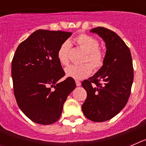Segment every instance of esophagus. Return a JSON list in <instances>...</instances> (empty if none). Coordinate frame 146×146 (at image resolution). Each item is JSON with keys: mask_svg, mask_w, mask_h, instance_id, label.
<instances>
[{"mask_svg": "<svg viewBox=\"0 0 146 146\" xmlns=\"http://www.w3.org/2000/svg\"><path fill=\"white\" fill-rule=\"evenodd\" d=\"M76 85H77V86H81V82H80V81L78 80H76Z\"/></svg>", "mask_w": 146, "mask_h": 146, "instance_id": "34e87169", "label": "esophagus"}]
</instances>
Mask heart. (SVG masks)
<instances>
[{
	"label": "heart",
	"mask_w": 146,
	"mask_h": 146,
	"mask_svg": "<svg viewBox=\"0 0 146 146\" xmlns=\"http://www.w3.org/2000/svg\"><path fill=\"white\" fill-rule=\"evenodd\" d=\"M74 42L78 47L86 52L83 62H88L91 65L88 64L71 65L66 69L65 72L67 77L76 80H81L91 74L92 68L94 70H98L102 66L104 62V53L101 49H99V41L91 36L84 33L80 34L74 38ZM70 47V42L66 41L61 44L58 48L57 58L61 65L67 66L69 64Z\"/></svg>",
	"instance_id": "1"
}]
</instances>
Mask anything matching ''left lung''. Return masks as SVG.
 Wrapping results in <instances>:
<instances>
[{
	"instance_id": "1",
	"label": "left lung",
	"mask_w": 146,
	"mask_h": 146,
	"mask_svg": "<svg viewBox=\"0 0 146 146\" xmlns=\"http://www.w3.org/2000/svg\"><path fill=\"white\" fill-rule=\"evenodd\" d=\"M91 32L102 38L107 50L102 66L93 77L82 81L87 98L82 110L88 119L103 122L115 116L128 102L133 65L129 48L114 31L97 27Z\"/></svg>"
}]
</instances>
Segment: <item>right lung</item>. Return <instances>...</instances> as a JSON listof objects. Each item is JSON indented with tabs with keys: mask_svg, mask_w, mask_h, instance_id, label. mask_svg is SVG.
Listing matches in <instances>:
<instances>
[{
	"mask_svg": "<svg viewBox=\"0 0 146 146\" xmlns=\"http://www.w3.org/2000/svg\"><path fill=\"white\" fill-rule=\"evenodd\" d=\"M71 35L60 31H36L19 44L13 57L15 99L23 113L35 123L56 122L67 96L75 88L72 77L58 82L65 72L58 60V50Z\"/></svg>",
	"mask_w": 146,
	"mask_h": 146,
	"instance_id": "obj_1",
	"label": "right lung"
}]
</instances>
